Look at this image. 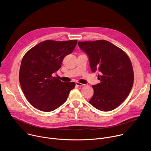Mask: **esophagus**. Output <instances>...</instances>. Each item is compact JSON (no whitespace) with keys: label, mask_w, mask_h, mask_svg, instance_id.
<instances>
[{"label":"esophagus","mask_w":151,"mask_h":151,"mask_svg":"<svg viewBox=\"0 0 151 151\" xmlns=\"http://www.w3.org/2000/svg\"><path fill=\"white\" fill-rule=\"evenodd\" d=\"M76 85L78 86V87H83V86H85V84L81 83L79 82H76Z\"/></svg>","instance_id":"obj_1"}]
</instances>
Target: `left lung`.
I'll list each match as a JSON object with an SVG mask.
<instances>
[{
    "label": "left lung",
    "instance_id": "8db88e82",
    "mask_svg": "<svg viewBox=\"0 0 151 151\" xmlns=\"http://www.w3.org/2000/svg\"><path fill=\"white\" fill-rule=\"evenodd\" d=\"M79 47L88 57L91 71L100 72L99 83L93 85L89 102L101 111L119 106L130 93L134 81L132 62L121 49L104 40L79 42Z\"/></svg>",
    "mask_w": 151,
    "mask_h": 151
}]
</instances>
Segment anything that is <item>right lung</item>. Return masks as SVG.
<instances>
[{
  "label": "right lung",
  "instance_id": "obj_1",
  "mask_svg": "<svg viewBox=\"0 0 151 151\" xmlns=\"http://www.w3.org/2000/svg\"><path fill=\"white\" fill-rule=\"evenodd\" d=\"M76 40L40 42L23 57L19 80L26 99L35 108L45 112L57 109L65 102L75 83L64 82L53 77L63 58L74 50Z\"/></svg>",
  "mask_w": 151,
  "mask_h": 151
}]
</instances>
